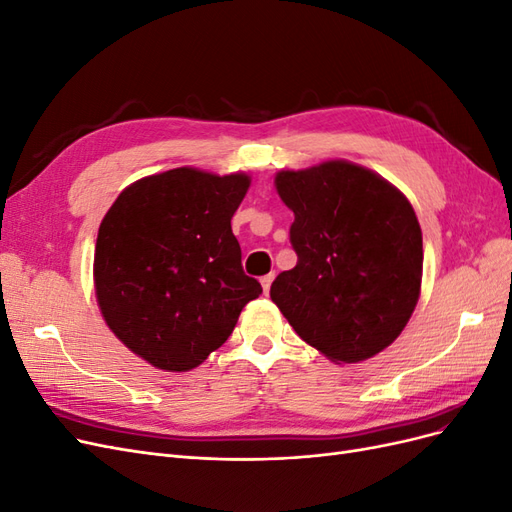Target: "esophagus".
<instances>
[{
	"mask_svg": "<svg viewBox=\"0 0 512 512\" xmlns=\"http://www.w3.org/2000/svg\"><path fill=\"white\" fill-rule=\"evenodd\" d=\"M273 277H275V273H269V275H262V277H260L262 292H265V294H269V288H271V284H273Z\"/></svg>",
	"mask_w": 512,
	"mask_h": 512,
	"instance_id": "esophagus-1",
	"label": "esophagus"
}]
</instances>
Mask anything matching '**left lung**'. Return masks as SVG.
Listing matches in <instances>:
<instances>
[{"instance_id":"left-lung-1","label":"left lung","mask_w":512,"mask_h":512,"mask_svg":"<svg viewBox=\"0 0 512 512\" xmlns=\"http://www.w3.org/2000/svg\"><path fill=\"white\" fill-rule=\"evenodd\" d=\"M275 185L294 213L297 265L271 284L290 327L331 361H365L391 346L423 275V235L406 196L342 160L282 170Z\"/></svg>"}]
</instances>
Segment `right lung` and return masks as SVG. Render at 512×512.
I'll use <instances>...</instances> for the list:
<instances>
[{"label": "right lung", "mask_w": 512, "mask_h": 512, "mask_svg": "<svg viewBox=\"0 0 512 512\" xmlns=\"http://www.w3.org/2000/svg\"><path fill=\"white\" fill-rule=\"evenodd\" d=\"M247 188L239 173L175 168L132 183L104 215L94 258L102 316L153 367L203 363L262 292L230 228Z\"/></svg>", "instance_id": "obj_1"}]
</instances>
